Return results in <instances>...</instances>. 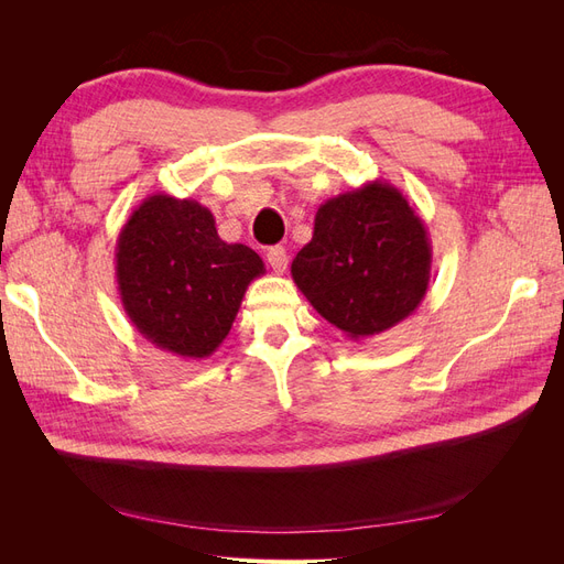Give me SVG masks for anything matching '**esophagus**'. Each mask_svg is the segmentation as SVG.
I'll return each instance as SVG.
<instances>
[{
    "instance_id": "1",
    "label": "esophagus",
    "mask_w": 564,
    "mask_h": 564,
    "mask_svg": "<svg viewBox=\"0 0 564 564\" xmlns=\"http://www.w3.org/2000/svg\"><path fill=\"white\" fill-rule=\"evenodd\" d=\"M265 259H268V263H270V268L275 270V272H284L286 270V263H289V256H286V249L284 247H270L268 249V253H265Z\"/></svg>"
}]
</instances>
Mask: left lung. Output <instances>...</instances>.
<instances>
[{
	"instance_id": "obj_1",
	"label": "left lung",
	"mask_w": 564,
	"mask_h": 564,
	"mask_svg": "<svg viewBox=\"0 0 564 564\" xmlns=\"http://www.w3.org/2000/svg\"><path fill=\"white\" fill-rule=\"evenodd\" d=\"M431 263L421 216L395 185L369 181L317 209L313 240L296 253L292 278L324 319L360 340L419 308Z\"/></svg>"
}]
</instances>
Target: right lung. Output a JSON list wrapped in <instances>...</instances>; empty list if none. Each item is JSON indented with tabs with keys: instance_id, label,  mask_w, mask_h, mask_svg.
<instances>
[{
	"instance_id": "1",
	"label": "right lung",
	"mask_w": 564,
	"mask_h": 564,
	"mask_svg": "<svg viewBox=\"0 0 564 564\" xmlns=\"http://www.w3.org/2000/svg\"><path fill=\"white\" fill-rule=\"evenodd\" d=\"M263 272L261 256L220 240L214 214L195 199L150 195L117 237L124 313L150 344L187 360L224 344L247 286Z\"/></svg>"
}]
</instances>
